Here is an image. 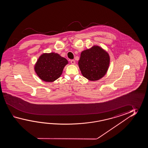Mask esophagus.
I'll return each mask as SVG.
<instances>
[{"mask_svg":"<svg viewBox=\"0 0 148 148\" xmlns=\"http://www.w3.org/2000/svg\"><path fill=\"white\" fill-rule=\"evenodd\" d=\"M70 62L72 64H75V61L74 60H71V61H70Z\"/></svg>","mask_w":148,"mask_h":148,"instance_id":"esophagus-1","label":"esophagus"}]
</instances>
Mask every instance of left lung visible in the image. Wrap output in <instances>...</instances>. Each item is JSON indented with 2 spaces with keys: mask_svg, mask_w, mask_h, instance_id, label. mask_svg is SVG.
Returning a JSON list of instances; mask_svg holds the SVG:
<instances>
[{
  "mask_svg": "<svg viewBox=\"0 0 148 148\" xmlns=\"http://www.w3.org/2000/svg\"><path fill=\"white\" fill-rule=\"evenodd\" d=\"M108 54L98 46L83 51L79 60V67L83 76L91 81L104 77L109 66Z\"/></svg>",
  "mask_w": 148,
  "mask_h": 148,
  "instance_id": "1",
  "label": "left lung"
}]
</instances>
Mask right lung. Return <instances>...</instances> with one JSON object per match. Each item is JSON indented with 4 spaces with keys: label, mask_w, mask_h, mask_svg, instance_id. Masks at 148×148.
<instances>
[{
    "label": "right lung",
    "mask_w": 148,
    "mask_h": 148,
    "mask_svg": "<svg viewBox=\"0 0 148 148\" xmlns=\"http://www.w3.org/2000/svg\"><path fill=\"white\" fill-rule=\"evenodd\" d=\"M68 63L66 58L58 54L44 53L38 59L35 71L42 80L53 82L60 77L64 67Z\"/></svg>",
    "instance_id": "1"
}]
</instances>
